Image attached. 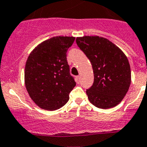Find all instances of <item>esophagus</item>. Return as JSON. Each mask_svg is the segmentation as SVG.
<instances>
[{
    "label": "esophagus",
    "mask_w": 147,
    "mask_h": 147,
    "mask_svg": "<svg viewBox=\"0 0 147 147\" xmlns=\"http://www.w3.org/2000/svg\"><path fill=\"white\" fill-rule=\"evenodd\" d=\"M80 76H77L76 77V82H80Z\"/></svg>",
    "instance_id": "1"
}]
</instances>
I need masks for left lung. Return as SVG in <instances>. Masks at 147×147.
Instances as JSON below:
<instances>
[{
	"mask_svg": "<svg viewBox=\"0 0 147 147\" xmlns=\"http://www.w3.org/2000/svg\"><path fill=\"white\" fill-rule=\"evenodd\" d=\"M76 42L92 66L94 82L86 91L89 101L100 109L118 105L131 82L130 65L125 53L111 41L99 36L76 37Z\"/></svg>",
	"mask_w": 147,
	"mask_h": 147,
	"instance_id": "obj_1",
	"label": "left lung"
}]
</instances>
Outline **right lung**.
Instances as JSON below:
<instances>
[{
  "instance_id": "1",
  "label": "right lung",
  "mask_w": 147,
  "mask_h": 147,
  "mask_svg": "<svg viewBox=\"0 0 147 147\" xmlns=\"http://www.w3.org/2000/svg\"><path fill=\"white\" fill-rule=\"evenodd\" d=\"M74 40V37H53L37 45L28 57L25 88L39 107L58 110L68 101L76 82L70 74L67 51Z\"/></svg>"
}]
</instances>
